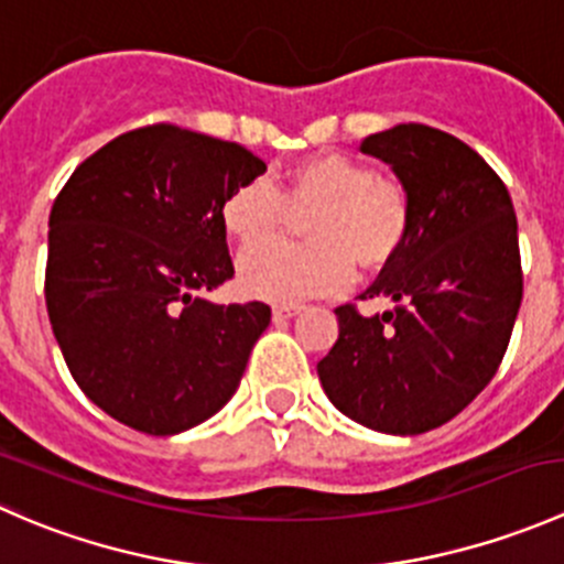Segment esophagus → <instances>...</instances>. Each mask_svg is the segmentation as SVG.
<instances>
[{"mask_svg": "<svg viewBox=\"0 0 564 564\" xmlns=\"http://www.w3.org/2000/svg\"><path fill=\"white\" fill-rule=\"evenodd\" d=\"M300 311H303V305H275V308H272V318H275V322H281V318L297 316Z\"/></svg>", "mask_w": 564, "mask_h": 564, "instance_id": "obj_1", "label": "esophagus"}]
</instances>
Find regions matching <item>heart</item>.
I'll return each instance as SVG.
<instances>
[{
  "label": "heart",
  "mask_w": 564,
  "mask_h": 564,
  "mask_svg": "<svg viewBox=\"0 0 564 564\" xmlns=\"http://www.w3.org/2000/svg\"><path fill=\"white\" fill-rule=\"evenodd\" d=\"M289 214L306 216V246L259 249L280 234ZM412 218V198L401 182L340 152L300 161L278 191L261 176L242 182L220 207L231 240L253 248L237 267L240 289L281 305L344 292L355 264L384 270L406 246Z\"/></svg>",
  "instance_id": "obj_1"
}]
</instances>
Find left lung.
<instances>
[{
    "instance_id": "8db88e82",
    "label": "left lung",
    "mask_w": 564,
    "mask_h": 564,
    "mask_svg": "<svg viewBox=\"0 0 564 564\" xmlns=\"http://www.w3.org/2000/svg\"><path fill=\"white\" fill-rule=\"evenodd\" d=\"M412 198V231L360 300L395 308H335L338 340L318 360L335 409L366 429L414 436L469 406L497 373L519 316V224L499 174L471 147L429 124L368 135Z\"/></svg>"
}]
</instances>
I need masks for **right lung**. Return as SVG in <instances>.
Returning <instances> with one entry per match:
<instances>
[{
	"label": "right lung",
	"instance_id": "obj_1",
	"mask_svg": "<svg viewBox=\"0 0 564 564\" xmlns=\"http://www.w3.org/2000/svg\"><path fill=\"white\" fill-rule=\"evenodd\" d=\"M235 141L176 124L117 135L73 172L48 218L45 308L84 395L172 436L226 406L270 305H215L235 275L224 198L264 174Z\"/></svg>",
	"mask_w": 564,
	"mask_h": 564
}]
</instances>
